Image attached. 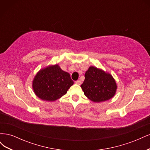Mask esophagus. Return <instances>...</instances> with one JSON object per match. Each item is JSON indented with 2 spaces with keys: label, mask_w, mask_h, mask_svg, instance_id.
<instances>
[{
  "label": "esophagus",
  "mask_w": 150,
  "mask_h": 150,
  "mask_svg": "<svg viewBox=\"0 0 150 150\" xmlns=\"http://www.w3.org/2000/svg\"><path fill=\"white\" fill-rule=\"evenodd\" d=\"M75 83H76V84H78V85H81V81L80 80H78V81H75Z\"/></svg>",
  "instance_id": "esophagus-1"
}]
</instances>
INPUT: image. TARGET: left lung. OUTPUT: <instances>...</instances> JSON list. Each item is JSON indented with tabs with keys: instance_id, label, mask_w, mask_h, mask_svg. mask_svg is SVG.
<instances>
[{
	"instance_id": "1",
	"label": "left lung",
	"mask_w": 150,
	"mask_h": 150,
	"mask_svg": "<svg viewBox=\"0 0 150 150\" xmlns=\"http://www.w3.org/2000/svg\"><path fill=\"white\" fill-rule=\"evenodd\" d=\"M81 85L85 96L91 101L100 103L114 97L117 84L112 75L96 67L90 66Z\"/></svg>"
}]
</instances>
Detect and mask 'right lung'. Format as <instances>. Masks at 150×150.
Returning a JSON list of instances; mask_svg holds the SVG:
<instances>
[{
  "mask_svg": "<svg viewBox=\"0 0 150 150\" xmlns=\"http://www.w3.org/2000/svg\"><path fill=\"white\" fill-rule=\"evenodd\" d=\"M74 82L70 74L58 64L50 65L40 69L33 81L35 94L40 99L54 101L66 94Z\"/></svg>",
  "mask_w": 150,
  "mask_h": 150,
  "instance_id": "add662e5",
  "label": "right lung"
}]
</instances>
